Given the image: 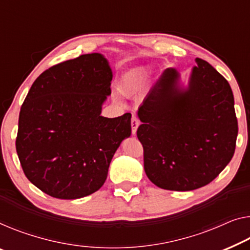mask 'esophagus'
I'll return each mask as SVG.
<instances>
[{"label": "esophagus", "instance_id": "obj_1", "mask_svg": "<svg viewBox=\"0 0 250 250\" xmlns=\"http://www.w3.org/2000/svg\"><path fill=\"white\" fill-rule=\"evenodd\" d=\"M139 125H140L139 119H138L136 115H132V118H131V131H132V135H136L137 129H138V126H139Z\"/></svg>", "mask_w": 250, "mask_h": 250}]
</instances>
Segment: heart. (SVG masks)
Instances as JSON below:
<instances>
[{"mask_svg": "<svg viewBox=\"0 0 250 250\" xmlns=\"http://www.w3.org/2000/svg\"><path fill=\"white\" fill-rule=\"evenodd\" d=\"M145 85L146 84H145L144 78L139 75L126 76L122 80L119 89H120L122 95L130 98V96H133L138 92H140L145 87Z\"/></svg>", "mask_w": 250, "mask_h": 250, "instance_id": "heart-1", "label": "heart"}]
</instances>
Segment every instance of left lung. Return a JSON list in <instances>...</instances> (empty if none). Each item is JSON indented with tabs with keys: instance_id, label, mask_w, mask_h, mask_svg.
I'll use <instances>...</instances> for the list:
<instances>
[{
	"instance_id": "left-lung-1",
	"label": "left lung",
	"mask_w": 250,
	"mask_h": 250,
	"mask_svg": "<svg viewBox=\"0 0 250 250\" xmlns=\"http://www.w3.org/2000/svg\"><path fill=\"white\" fill-rule=\"evenodd\" d=\"M188 86L166 68L138 109L137 137L145 172L169 191H192L214 180L231 161L238 122L228 81L196 58Z\"/></svg>"
}]
</instances>
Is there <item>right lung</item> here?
<instances>
[{"mask_svg":"<svg viewBox=\"0 0 250 250\" xmlns=\"http://www.w3.org/2000/svg\"><path fill=\"white\" fill-rule=\"evenodd\" d=\"M112 69L99 53L44 70L21 106L16 140L31 183L56 199L74 200L101 188L114 152L131 135V114L102 117Z\"/></svg>","mask_w":250,"mask_h":250,"instance_id":"right-lung-1","label":"right lung"}]
</instances>
